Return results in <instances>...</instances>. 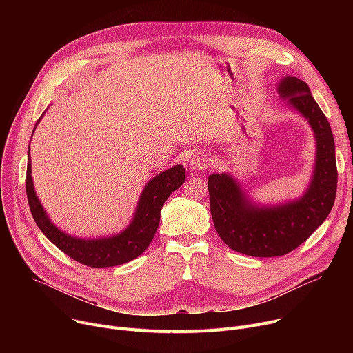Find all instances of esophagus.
<instances>
[{"instance_id":"1","label":"esophagus","mask_w":353,"mask_h":353,"mask_svg":"<svg viewBox=\"0 0 353 353\" xmlns=\"http://www.w3.org/2000/svg\"><path fill=\"white\" fill-rule=\"evenodd\" d=\"M189 165H190L192 170H196V172L209 169V165H210V157L206 156V154H196V156H193V157L190 159Z\"/></svg>"}]
</instances>
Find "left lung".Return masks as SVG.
<instances>
[{"label": "left lung", "instance_id": "1", "mask_svg": "<svg viewBox=\"0 0 353 353\" xmlns=\"http://www.w3.org/2000/svg\"><path fill=\"white\" fill-rule=\"evenodd\" d=\"M276 90L313 132L314 163L303 193L289 200L261 203L229 172L208 177L216 232L232 250L254 257L283 256L301 246L326 220L336 197L335 140L327 119L305 81L283 76Z\"/></svg>", "mask_w": 353, "mask_h": 353}]
</instances>
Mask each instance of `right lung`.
I'll return each mask as SVG.
<instances>
[{"label": "right lung", "instance_id": "add662e5", "mask_svg": "<svg viewBox=\"0 0 353 353\" xmlns=\"http://www.w3.org/2000/svg\"><path fill=\"white\" fill-rule=\"evenodd\" d=\"M43 116L44 114H41L39 121L35 123L32 133L35 132L37 125L40 124ZM31 172V156L28 147L26 189L30 210L37 226L61 252L74 261L91 268L119 266L139 257L152 243L156 234L164 201L186 180V172H184L181 164L169 167L145 183L137 200L132 220L121 232L96 239H84L71 236L52 223L35 193Z\"/></svg>", "mask_w": 353, "mask_h": 353}]
</instances>
